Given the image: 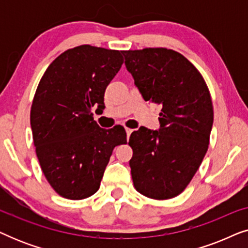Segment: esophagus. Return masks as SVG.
I'll use <instances>...</instances> for the list:
<instances>
[{"label": "esophagus", "mask_w": 248, "mask_h": 248, "mask_svg": "<svg viewBox=\"0 0 248 248\" xmlns=\"http://www.w3.org/2000/svg\"><path fill=\"white\" fill-rule=\"evenodd\" d=\"M125 131H126V135H127V139H128V138H130L132 132H133V130H132V128H125Z\"/></svg>", "instance_id": "34e87169"}]
</instances>
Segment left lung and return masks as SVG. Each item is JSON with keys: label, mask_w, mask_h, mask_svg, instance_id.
<instances>
[{"label": "left lung", "mask_w": 248, "mask_h": 248, "mask_svg": "<svg viewBox=\"0 0 248 248\" xmlns=\"http://www.w3.org/2000/svg\"><path fill=\"white\" fill-rule=\"evenodd\" d=\"M125 66L148 103L159 105V130L131 134L135 189L155 200L184 191L208 151L213 106L208 86L189 61L172 49L124 50Z\"/></svg>", "instance_id": "left-lung-1"}]
</instances>
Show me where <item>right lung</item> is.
<instances>
[{
  "label": "right lung",
  "mask_w": 248,
  "mask_h": 248,
  "mask_svg": "<svg viewBox=\"0 0 248 248\" xmlns=\"http://www.w3.org/2000/svg\"><path fill=\"white\" fill-rule=\"evenodd\" d=\"M123 62L120 50L81 45L57 56L40 79L30 110L33 144L47 182L63 198L94 194L114 148L126 143L123 126L101 128L91 113L105 108V90Z\"/></svg>",
  "instance_id": "obj_1"
}]
</instances>
